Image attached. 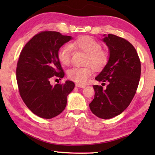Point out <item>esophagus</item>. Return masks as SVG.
<instances>
[{"mask_svg":"<svg viewBox=\"0 0 155 155\" xmlns=\"http://www.w3.org/2000/svg\"><path fill=\"white\" fill-rule=\"evenodd\" d=\"M75 85H76V87H81V88L85 87V85H81V84H78V83H76Z\"/></svg>","mask_w":155,"mask_h":155,"instance_id":"esophagus-1","label":"esophagus"}]
</instances>
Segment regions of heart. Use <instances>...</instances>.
Masks as SVG:
<instances>
[{
	"label": "heart",
	"mask_w": 155,
	"mask_h": 155,
	"mask_svg": "<svg viewBox=\"0 0 155 155\" xmlns=\"http://www.w3.org/2000/svg\"><path fill=\"white\" fill-rule=\"evenodd\" d=\"M77 48L87 54L86 64H91L95 70H101L108 60L107 52L101 49L98 41L89 36L80 37L70 46L65 44L60 47L57 51V58L63 65H68L70 62L72 48ZM93 74V68L88 65L85 67H74L68 70V77L70 80L81 85L86 83Z\"/></svg>",
	"instance_id": "1"
}]
</instances>
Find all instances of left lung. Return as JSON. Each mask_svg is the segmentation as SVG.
I'll return each mask as SVG.
<instances>
[{
    "instance_id": "obj_1",
    "label": "left lung",
    "mask_w": 155,
    "mask_h": 155,
    "mask_svg": "<svg viewBox=\"0 0 155 155\" xmlns=\"http://www.w3.org/2000/svg\"><path fill=\"white\" fill-rule=\"evenodd\" d=\"M103 36L109 57L95 79L108 85L105 90L101 85L93 86L95 95L90 108L97 117L107 120L120 115L130 104L140 81L141 63L129 41L112 34Z\"/></svg>"
}]
</instances>
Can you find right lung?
Returning a JSON list of instances; mask_svg holds the SVG:
<instances>
[{
  "label": "right lung",
  "mask_w": 155,
  "mask_h": 155,
  "mask_svg": "<svg viewBox=\"0 0 155 155\" xmlns=\"http://www.w3.org/2000/svg\"><path fill=\"white\" fill-rule=\"evenodd\" d=\"M72 39L56 31H44L33 37L20 52L16 69L20 96L28 108L41 118L51 119L61 114L74 87L70 81L54 86L50 83L54 76L64 77L57 51Z\"/></svg>",
  "instance_id": "add662e5"
}]
</instances>
